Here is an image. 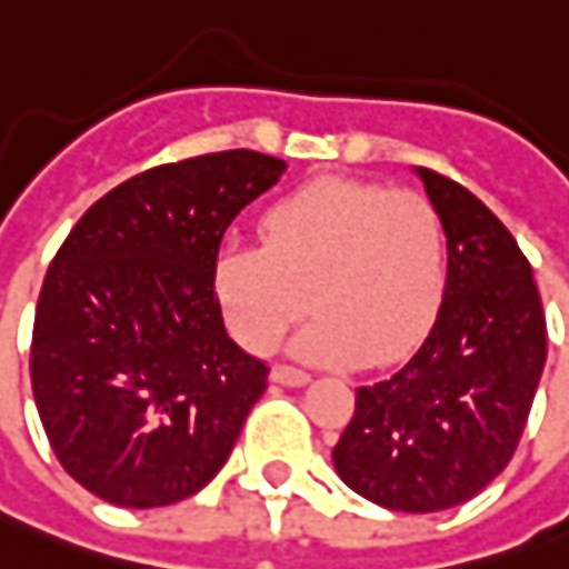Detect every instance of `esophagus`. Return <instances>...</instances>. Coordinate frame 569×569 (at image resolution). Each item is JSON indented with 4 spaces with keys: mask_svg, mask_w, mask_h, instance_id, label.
Masks as SVG:
<instances>
[{
    "mask_svg": "<svg viewBox=\"0 0 569 569\" xmlns=\"http://www.w3.org/2000/svg\"><path fill=\"white\" fill-rule=\"evenodd\" d=\"M272 380L281 382V386H307L310 373H303L297 367H288V363H278V367H272Z\"/></svg>",
    "mask_w": 569,
    "mask_h": 569,
    "instance_id": "1",
    "label": "esophagus"
}]
</instances>
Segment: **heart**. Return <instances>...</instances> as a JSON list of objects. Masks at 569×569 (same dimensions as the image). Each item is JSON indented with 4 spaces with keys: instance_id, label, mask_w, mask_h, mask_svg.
I'll return each instance as SVG.
<instances>
[{
    "instance_id": "heart-1",
    "label": "heart",
    "mask_w": 569,
    "mask_h": 569,
    "mask_svg": "<svg viewBox=\"0 0 569 569\" xmlns=\"http://www.w3.org/2000/svg\"><path fill=\"white\" fill-rule=\"evenodd\" d=\"M259 233L262 250H224L214 266L228 329L250 351H272L310 307L319 317L291 345L297 358L396 363L440 310L447 228L421 192L317 180L274 202Z\"/></svg>"
}]
</instances>
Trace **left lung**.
I'll list each match as a JSON object with an SVG mask.
<instances>
[{"mask_svg": "<svg viewBox=\"0 0 569 569\" xmlns=\"http://www.w3.org/2000/svg\"><path fill=\"white\" fill-rule=\"evenodd\" d=\"M415 173L447 228L443 300L411 361L358 389L332 462L351 491L386 510L437 513L485 491L513 459L548 329L513 233L456 180Z\"/></svg>", "mask_w": 569, "mask_h": 569, "instance_id": "1", "label": "left lung"}]
</instances>
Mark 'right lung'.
I'll return each mask as SVG.
<instances>
[{"label": "right lung", "mask_w": 569, "mask_h": 569, "mask_svg": "<svg viewBox=\"0 0 569 569\" xmlns=\"http://www.w3.org/2000/svg\"><path fill=\"white\" fill-rule=\"evenodd\" d=\"M284 170L247 148L144 170L56 252L33 317V402L62 469L100 500L167 507L228 462L269 367L224 332L218 247Z\"/></svg>", "instance_id": "right-lung-1"}]
</instances>
